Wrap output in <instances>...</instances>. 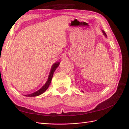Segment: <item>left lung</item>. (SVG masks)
Returning <instances> with one entry per match:
<instances>
[{
	"mask_svg": "<svg viewBox=\"0 0 129 129\" xmlns=\"http://www.w3.org/2000/svg\"><path fill=\"white\" fill-rule=\"evenodd\" d=\"M102 31H103V34L104 35V36H105L106 38H107V35H106V33H105V31H104V30H102ZM83 92H84L83 91H82Z\"/></svg>",
	"mask_w": 129,
	"mask_h": 129,
	"instance_id": "left-lung-1",
	"label": "left lung"
}]
</instances>
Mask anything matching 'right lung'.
<instances>
[{"label": "right lung", "mask_w": 129, "mask_h": 129, "mask_svg": "<svg viewBox=\"0 0 129 129\" xmlns=\"http://www.w3.org/2000/svg\"><path fill=\"white\" fill-rule=\"evenodd\" d=\"M60 62H56L55 63H54V64L53 65H52L50 73H49V76H48V80H47V81L46 82V83L42 86V88H40L39 90H38V91H35L33 93H32V94H28V95H25V96H28V97L37 96H39L41 94H42L43 92H44L46 90V89L48 88L49 85H50V84L51 83V81L52 78H53V74H54V73L55 71L56 68L58 67V66L60 64Z\"/></svg>", "instance_id": "1"}]
</instances>
